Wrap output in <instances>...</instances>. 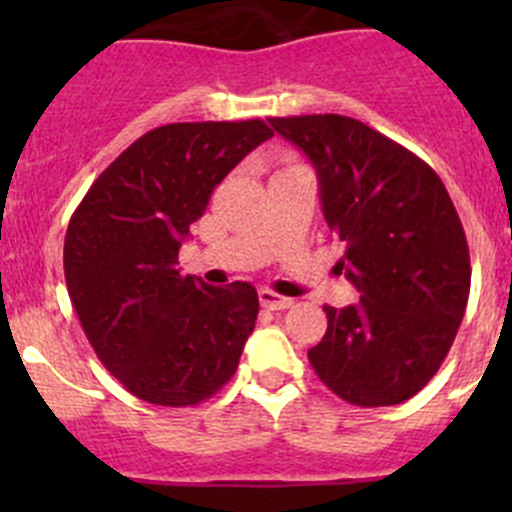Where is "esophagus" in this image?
I'll return each instance as SVG.
<instances>
[{"label": "esophagus", "mask_w": 512, "mask_h": 512, "mask_svg": "<svg viewBox=\"0 0 512 512\" xmlns=\"http://www.w3.org/2000/svg\"><path fill=\"white\" fill-rule=\"evenodd\" d=\"M260 304L265 309H287V307H292V299L289 297H282V294H277V292H272V289H260Z\"/></svg>", "instance_id": "34e87169"}]
</instances>
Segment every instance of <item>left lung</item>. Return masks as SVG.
<instances>
[{"instance_id":"obj_1","label":"left lung","mask_w":512,"mask_h":512,"mask_svg":"<svg viewBox=\"0 0 512 512\" xmlns=\"http://www.w3.org/2000/svg\"><path fill=\"white\" fill-rule=\"evenodd\" d=\"M319 178L334 270L359 302L324 307L327 334L307 352L329 391L354 406L416 396L446 359L466 314L471 257L446 185L433 168L366 123L337 113L270 118Z\"/></svg>"}]
</instances>
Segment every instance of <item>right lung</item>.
<instances>
[{"label":"right lung","instance_id":"right-lung-1","mask_svg":"<svg viewBox=\"0 0 512 512\" xmlns=\"http://www.w3.org/2000/svg\"><path fill=\"white\" fill-rule=\"evenodd\" d=\"M272 136L260 118L153 128L98 175L71 215V304L103 366L148 404H200L235 374L260 312L257 289L210 287L175 265L215 185Z\"/></svg>","mask_w":512,"mask_h":512}]
</instances>
